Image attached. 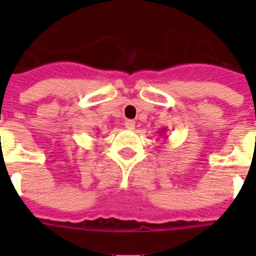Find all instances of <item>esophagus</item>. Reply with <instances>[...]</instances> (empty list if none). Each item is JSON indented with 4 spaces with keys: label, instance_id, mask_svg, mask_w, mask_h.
Masks as SVG:
<instances>
[{
    "label": "esophagus",
    "instance_id": "esophagus-1",
    "mask_svg": "<svg viewBox=\"0 0 256 256\" xmlns=\"http://www.w3.org/2000/svg\"><path fill=\"white\" fill-rule=\"evenodd\" d=\"M124 126H126V128H128V130H132V128H136V122L132 120H124Z\"/></svg>",
    "mask_w": 256,
    "mask_h": 256
}]
</instances>
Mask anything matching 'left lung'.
<instances>
[{
	"mask_svg": "<svg viewBox=\"0 0 256 256\" xmlns=\"http://www.w3.org/2000/svg\"><path fill=\"white\" fill-rule=\"evenodd\" d=\"M160 136H164V134H166V128H162V130H160Z\"/></svg>",
	"mask_w": 256,
	"mask_h": 256,
	"instance_id": "8db88e82",
	"label": "left lung"
}]
</instances>
